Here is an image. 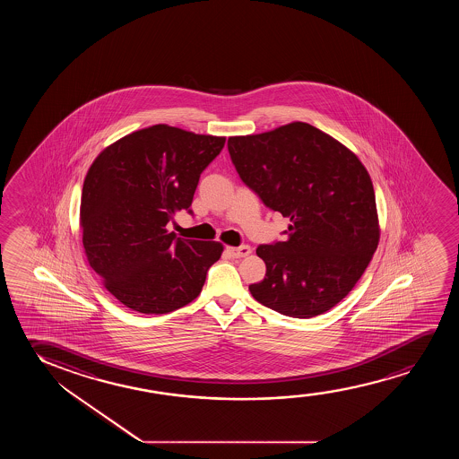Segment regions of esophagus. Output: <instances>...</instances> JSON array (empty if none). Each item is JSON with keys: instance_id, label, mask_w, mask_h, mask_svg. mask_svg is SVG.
<instances>
[{"instance_id": "1", "label": "esophagus", "mask_w": 459, "mask_h": 459, "mask_svg": "<svg viewBox=\"0 0 459 459\" xmlns=\"http://www.w3.org/2000/svg\"><path fill=\"white\" fill-rule=\"evenodd\" d=\"M227 252L233 258L246 257V255L251 254V246L243 245L239 246V247H227Z\"/></svg>"}]
</instances>
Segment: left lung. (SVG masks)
<instances>
[{
  "instance_id": "obj_1",
  "label": "left lung",
  "mask_w": 459,
  "mask_h": 459,
  "mask_svg": "<svg viewBox=\"0 0 459 459\" xmlns=\"http://www.w3.org/2000/svg\"><path fill=\"white\" fill-rule=\"evenodd\" d=\"M227 147L241 180L291 222L285 241L258 246L266 276L251 295L293 318L325 314L354 289L379 243L364 164L306 122L230 136Z\"/></svg>"
}]
</instances>
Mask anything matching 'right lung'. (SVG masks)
<instances>
[{"label": "right lung", "mask_w": 459, "mask_h": 459, "mask_svg": "<svg viewBox=\"0 0 459 459\" xmlns=\"http://www.w3.org/2000/svg\"><path fill=\"white\" fill-rule=\"evenodd\" d=\"M224 136L158 124L108 145L82 185L80 226L91 268L124 306L169 314L195 299L224 247L177 238L168 222L191 202Z\"/></svg>", "instance_id": "right-lung-1"}]
</instances>
